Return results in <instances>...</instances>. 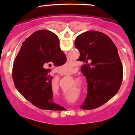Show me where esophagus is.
I'll return each instance as SVG.
<instances>
[{
  "mask_svg": "<svg viewBox=\"0 0 135 135\" xmlns=\"http://www.w3.org/2000/svg\"><path fill=\"white\" fill-rule=\"evenodd\" d=\"M67 61H70V59H69V57H68V58H67Z\"/></svg>",
  "mask_w": 135,
  "mask_h": 135,
  "instance_id": "34e87169",
  "label": "esophagus"
}]
</instances>
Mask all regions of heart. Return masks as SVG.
<instances>
[{"mask_svg":"<svg viewBox=\"0 0 135 135\" xmlns=\"http://www.w3.org/2000/svg\"><path fill=\"white\" fill-rule=\"evenodd\" d=\"M63 67L65 68V69H64V71L66 72V73H69V72H70V70H71V67H70V66H64Z\"/></svg>","mask_w":135,"mask_h":135,"instance_id":"1","label":"heart"}]
</instances>
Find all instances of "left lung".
I'll use <instances>...</instances> for the list:
<instances>
[{
	"label": "left lung",
	"mask_w": 135,
	"mask_h": 135,
	"mask_svg": "<svg viewBox=\"0 0 135 135\" xmlns=\"http://www.w3.org/2000/svg\"><path fill=\"white\" fill-rule=\"evenodd\" d=\"M74 45L80 54L77 60L84 63L81 71L88 81V93L80 107L98 108L118 93L122 84L123 66L118 49L109 36L96 31L78 35Z\"/></svg>",
	"instance_id": "obj_1"
}]
</instances>
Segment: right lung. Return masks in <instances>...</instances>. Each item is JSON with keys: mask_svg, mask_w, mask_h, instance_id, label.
I'll use <instances>...</instances> for the list:
<instances>
[{"mask_svg": "<svg viewBox=\"0 0 135 135\" xmlns=\"http://www.w3.org/2000/svg\"><path fill=\"white\" fill-rule=\"evenodd\" d=\"M66 61L57 36L46 30L36 31L23 42L13 62L12 77L15 86L38 108L59 110L62 107L53 100V78L48 68L61 66Z\"/></svg>", "mask_w": 135, "mask_h": 135, "instance_id": "1", "label": "right lung"}]
</instances>
